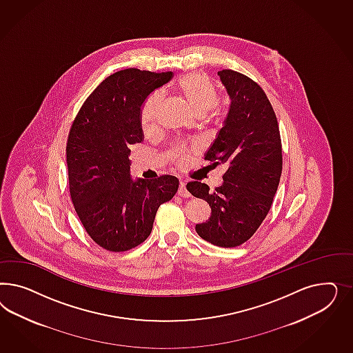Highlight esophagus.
I'll return each instance as SVG.
<instances>
[{
  "instance_id": "esophagus-1",
  "label": "esophagus",
  "mask_w": 353,
  "mask_h": 353,
  "mask_svg": "<svg viewBox=\"0 0 353 353\" xmlns=\"http://www.w3.org/2000/svg\"><path fill=\"white\" fill-rule=\"evenodd\" d=\"M179 195H180V196H189V195H190V192H188V189H186L185 180H181V182H180V186H179Z\"/></svg>"
}]
</instances>
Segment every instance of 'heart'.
I'll return each mask as SVG.
<instances>
[{
  "label": "heart",
  "mask_w": 353,
  "mask_h": 353,
  "mask_svg": "<svg viewBox=\"0 0 353 353\" xmlns=\"http://www.w3.org/2000/svg\"><path fill=\"white\" fill-rule=\"evenodd\" d=\"M179 89L183 97L188 99L195 117L204 118L217 103V92L212 81L199 72H192L182 76L179 80ZM161 105V96L154 93L149 97L142 108L141 121L146 132H151L157 127L158 114Z\"/></svg>",
  "instance_id": "b5f03b06"
}]
</instances>
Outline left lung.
<instances>
[{
  "instance_id": "8db88e82",
  "label": "left lung",
  "mask_w": 353,
  "mask_h": 353,
  "mask_svg": "<svg viewBox=\"0 0 353 353\" xmlns=\"http://www.w3.org/2000/svg\"><path fill=\"white\" fill-rule=\"evenodd\" d=\"M230 99L223 127L205 159L226 171L214 190L189 182L186 189L210 204V219L195 225L204 241L236 247L248 241L264 221L282 173V148L277 118L264 90L233 70L217 72Z\"/></svg>"
}]
</instances>
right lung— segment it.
Instances as JSON below:
<instances>
[{
    "mask_svg": "<svg viewBox=\"0 0 353 353\" xmlns=\"http://www.w3.org/2000/svg\"><path fill=\"white\" fill-rule=\"evenodd\" d=\"M168 72L125 68L106 77L79 110L67 141L71 199L86 233L112 252L141 245L159 205L179 189L177 177L130 176L129 146L143 141L146 98L172 79Z\"/></svg>",
    "mask_w": 353,
    "mask_h": 353,
    "instance_id": "add662e5",
    "label": "right lung"
}]
</instances>
